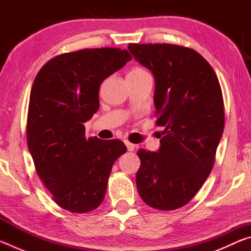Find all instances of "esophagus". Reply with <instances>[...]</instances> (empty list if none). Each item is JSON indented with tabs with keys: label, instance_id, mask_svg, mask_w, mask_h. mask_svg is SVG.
<instances>
[{
	"label": "esophagus",
	"instance_id": "obj_1",
	"mask_svg": "<svg viewBox=\"0 0 251 251\" xmlns=\"http://www.w3.org/2000/svg\"><path fill=\"white\" fill-rule=\"evenodd\" d=\"M125 145H126L127 151H133L135 150V145H134V144L129 143L128 141H125Z\"/></svg>",
	"mask_w": 251,
	"mask_h": 251
}]
</instances>
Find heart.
<instances>
[{
	"instance_id": "1",
	"label": "heart",
	"mask_w": 251,
	"mask_h": 251,
	"mask_svg": "<svg viewBox=\"0 0 251 251\" xmlns=\"http://www.w3.org/2000/svg\"><path fill=\"white\" fill-rule=\"evenodd\" d=\"M146 72L144 71L143 69H141V67H135V69L131 70L128 75H142V74H145Z\"/></svg>"
}]
</instances>
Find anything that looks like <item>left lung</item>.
Wrapping results in <instances>:
<instances>
[{"label": "left lung", "mask_w": 251, "mask_h": 251, "mask_svg": "<svg viewBox=\"0 0 251 251\" xmlns=\"http://www.w3.org/2000/svg\"><path fill=\"white\" fill-rule=\"evenodd\" d=\"M128 50L154 76L156 124L165 127L158 151L137 152L138 194L156 209H177L214 166L224 131L222 88L209 63L192 49L133 43Z\"/></svg>", "instance_id": "obj_1"}]
</instances>
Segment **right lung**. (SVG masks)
Here are the masks:
<instances>
[{
  "mask_svg": "<svg viewBox=\"0 0 251 251\" xmlns=\"http://www.w3.org/2000/svg\"><path fill=\"white\" fill-rule=\"evenodd\" d=\"M131 61L120 49H87L46 63L29 95L27 146L55 202L71 212L96 209L105 197L122 141L85 137L84 123L100 108V84Z\"/></svg>",
  "mask_w": 251,
  "mask_h": 251,
  "instance_id": "1",
  "label": "right lung"
}]
</instances>
